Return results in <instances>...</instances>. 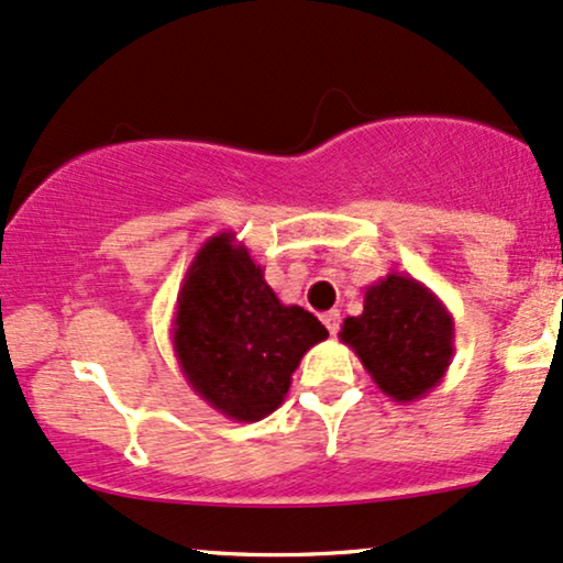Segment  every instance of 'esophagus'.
I'll list each match as a JSON object with an SVG mask.
<instances>
[{"label":"esophagus","mask_w":563,"mask_h":563,"mask_svg":"<svg viewBox=\"0 0 563 563\" xmlns=\"http://www.w3.org/2000/svg\"><path fill=\"white\" fill-rule=\"evenodd\" d=\"M323 323H325V329H329V334H336V331H339V310H329V313H323Z\"/></svg>","instance_id":"1"}]
</instances>
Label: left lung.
<instances>
[{
    "mask_svg": "<svg viewBox=\"0 0 563 563\" xmlns=\"http://www.w3.org/2000/svg\"><path fill=\"white\" fill-rule=\"evenodd\" d=\"M339 339L386 397L409 405L446 376L454 357V318L422 282L386 274L365 287L363 313L344 318Z\"/></svg>",
    "mask_w": 563,
    "mask_h": 563,
    "instance_id": "8db88e82",
    "label": "left lung"
}]
</instances>
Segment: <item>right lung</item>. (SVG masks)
Segmentation results:
<instances>
[{
  "label": "right lung",
  "instance_id": "add662e5",
  "mask_svg": "<svg viewBox=\"0 0 563 563\" xmlns=\"http://www.w3.org/2000/svg\"><path fill=\"white\" fill-rule=\"evenodd\" d=\"M325 336L313 313L276 297L232 229L200 245L172 318L187 386L238 422L279 409L302 355Z\"/></svg>",
  "mask_w": 563,
  "mask_h": 563
}]
</instances>
